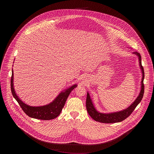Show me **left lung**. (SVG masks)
I'll list each match as a JSON object with an SVG mask.
<instances>
[{
    "mask_svg": "<svg viewBox=\"0 0 154 154\" xmlns=\"http://www.w3.org/2000/svg\"><path fill=\"white\" fill-rule=\"evenodd\" d=\"M133 54L137 56L139 59V66L141 69L142 72V80L140 84V91L139 94V95L137 97L135 100L126 109H123L120 111L114 112H109V113H102L97 110L95 106L94 105L92 99L91 97L87 92V99H86V108L88 112V114L95 121L102 122V123H116L122 122V120H125L130 116L132 112L134 110L135 107L138 106V104L141 102L143 95L144 93V85H143V79H144V70L142 66V60L141 56L139 53L137 52H135Z\"/></svg>",
    "mask_w": 154,
    "mask_h": 154,
    "instance_id": "obj_1",
    "label": "left lung"
}]
</instances>
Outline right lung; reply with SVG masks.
Instances as JSON below:
<instances>
[{"mask_svg": "<svg viewBox=\"0 0 154 154\" xmlns=\"http://www.w3.org/2000/svg\"><path fill=\"white\" fill-rule=\"evenodd\" d=\"M11 92L14 99L20 105L23 111L30 117L40 120H52L58 117L62 112L67 99L72 90L77 86V84H74L67 88L66 89L61 91L56 97L52 102L42 106H30L22 101L16 94L14 85V72L12 71V77L11 80Z\"/></svg>", "mask_w": 154, "mask_h": 154, "instance_id": "add662e5", "label": "right lung"}]
</instances>
